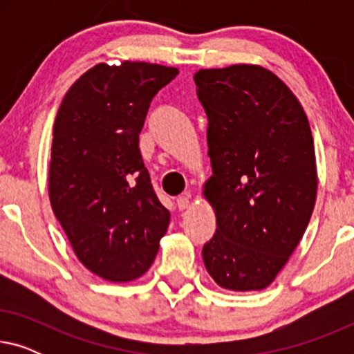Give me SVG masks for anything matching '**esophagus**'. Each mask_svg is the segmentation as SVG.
Returning a JSON list of instances; mask_svg holds the SVG:
<instances>
[{"label": "esophagus", "instance_id": "1", "mask_svg": "<svg viewBox=\"0 0 354 354\" xmlns=\"http://www.w3.org/2000/svg\"><path fill=\"white\" fill-rule=\"evenodd\" d=\"M176 205L178 207V211H185V209H188V206H190V198H188V195L177 198Z\"/></svg>", "mask_w": 354, "mask_h": 354}]
</instances>
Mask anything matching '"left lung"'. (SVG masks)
<instances>
[{"label":"left lung","instance_id":"8db88e82","mask_svg":"<svg viewBox=\"0 0 354 354\" xmlns=\"http://www.w3.org/2000/svg\"><path fill=\"white\" fill-rule=\"evenodd\" d=\"M193 79L212 167L203 196L217 225L203 261L219 287L259 292L287 264L316 203L309 120L287 84L263 66L200 69Z\"/></svg>","mask_w":354,"mask_h":354}]
</instances>
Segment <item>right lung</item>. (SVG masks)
<instances>
[{
	"label": "right lung",
	"mask_w": 354,
	"mask_h": 354,
	"mask_svg": "<svg viewBox=\"0 0 354 354\" xmlns=\"http://www.w3.org/2000/svg\"><path fill=\"white\" fill-rule=\"evenodd\" d=\"M177 67L100 62L67 90L53 125L48 193L77 259L109 282L147 272L171 212L138 148L153 96Z\"/></svg>",
	"instance_id": "right-lung-1"
}]
</instances>
